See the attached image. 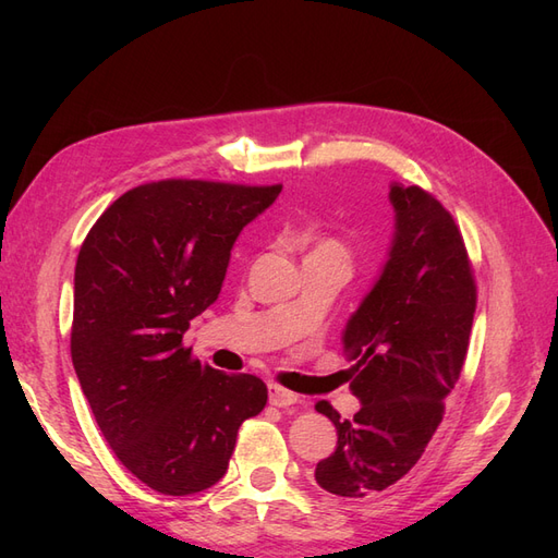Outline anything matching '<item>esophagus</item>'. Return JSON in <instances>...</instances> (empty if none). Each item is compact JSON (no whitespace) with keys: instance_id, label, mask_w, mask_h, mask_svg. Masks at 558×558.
Returning a JSON list of instances; mask_svg holds the SVG:
<instances>
[{"instance_id":"34e87169","label":"esophagus","mask_w":558,"mask_h":558,"mask_svg":"<svg viewBox=\"0 0 558 558\" xmlns=\"http://www.w3.org/2000/svg\"><path fill=\"white\" fill-rule=\"evenodd\" d=\"M300 398L293 391H286V388L272 384L269 386V402L275 404V408H289V404H295Z\"/></svg>"}]
</instances>
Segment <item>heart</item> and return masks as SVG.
I'll list each match as a JSON object with an SVG mask.
<instances>
[{"label": "heart", "mask_w": 558, "mask_h": 558, "mask_svg": "<svg viewBox=\"0 0 558 558\" xmlns=\"http://www.w3.org/2000/svg\"><path fill=\"white\" fill-rule=\"evenodd\" d=\"M310 256L314 258H335V260H342V263H349V248L335 238H320L312 251Z\"/></svg>", "instance_id": "obj_1"}]
</instances>
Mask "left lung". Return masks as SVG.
<instances>
[{"label": "left lung", "instance_id": "8db88e82", "mask_svg": "<svg viewBox=\"0 0 558 558\" xmlns=\"http://www.w3.org/2000/svg\"><path fill=\"white\" fill-rule=\"evenodd\" d=\"M396 232L388 260L342 332L351 391L361 400L340 418L337 447L318 461L320 488L365 498L402 480L421 459L465 363L477 289L451 214L418 185L391 183Z\"/></svg>", "mask_w": 558, "mask_h": 558}]
</instances>
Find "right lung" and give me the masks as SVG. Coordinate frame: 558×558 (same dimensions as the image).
Segmentation results:
<instances>
[{
  "mask_svg": "<svg viewBox=\"0 0 558 558\" xmlns=\"http://www.w3.org/2000/svg\"><path fill=\"white\" fill-rule=\"evenodd\" d=\"M281 185L167 179L118 197L83 242L74 272L72 363L105 440L134 477L191 496L226 475L242 421L267 386L185 349L214 305L230 251Z\"/></svg>",
  "mask_w": 558,
  "mask_h": 558,
  "instance_id": "right-lung-1",
  "label": "right lung"
}]
</instances>
